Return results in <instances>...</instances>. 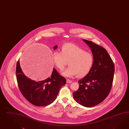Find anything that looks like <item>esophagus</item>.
<instances>
[{
	"label": "esophagus",
	"instance_id": "obj_1",
	"mask_svg": "<svg viewBox=\"0 0 129 129\" xmlns=\"http://www.w3.org/2000/svg\"><path fill=\"white\" fill-rule=\"evenodd\" d=\"M72 82V81L71 80H69V79H67V83H68V84H70Z\"/></svg>",
	"mask_w": 129,
	"mask_h": 129
}]
</instances>
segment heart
I'll return each mask as SVG.
<instances>
[{
  "mask_svg": "<svg viewBox=\"0 0 129 129\" xmlns=\"http://www.w3.org/2000/svg\"><path fill=\"white\" fill-rule=\"evenodd\" d=\"M53 58L56 67L62 70L68 61L69 66L61 72V75L66 77L76 75L82 77L88 73L93 64L94 59L91 53L86 52L78 46L73 44H67L61 48V52L56 51Z\"/></svg>",
  "mask_w": 129,
  "mask_h": 129,
  "instance_id": "1",
  "label": "heart"
}]
</instances>
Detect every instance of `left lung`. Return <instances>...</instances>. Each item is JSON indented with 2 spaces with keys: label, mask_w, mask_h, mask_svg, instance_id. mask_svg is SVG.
Wrapping results in <instances>:
<instances>
[{
  "label": "left lung",
  "mask_w": 129,
  "mask_h": 129,
  "mask_svg": "<svg viewBox=\"0 0 129 129\" xmlns=\"http://www.w3.org/2000/svg\"><path fill=\"white\" fill-rule=\"evenodd\" d=\"M90 48L94 61L90 72L78 81L79 89L73 93L75 101L85 107L100 104L111 89L115 66L106 49L91 41L83 39Z\"/></svg>",
  "instance_id": "1"
}]
</instances>
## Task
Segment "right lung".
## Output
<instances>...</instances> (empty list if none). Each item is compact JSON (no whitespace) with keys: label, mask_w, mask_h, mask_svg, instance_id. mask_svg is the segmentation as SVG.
I'll return each mask as SVG.
<instances>
[{"label":"right lung","mask_w":129,"mask_h":129,"mask_svg":"<svg viewBox=\"0 0 129 129\" xmlns=\"http://www.w3.org/2000/svg\"><path fill=\"white\" fill-rule=\"evenodd\" d=\"M58 48L55 45L53 50ZM16 74L18 86L25 98L36 106H46L56 99L61 86L66 83V79L53 68L50 77L45 80L36 81L28 78L21 69L18 61Z\"/></svg>","instance_id":"add662e5"}]
</instances>
